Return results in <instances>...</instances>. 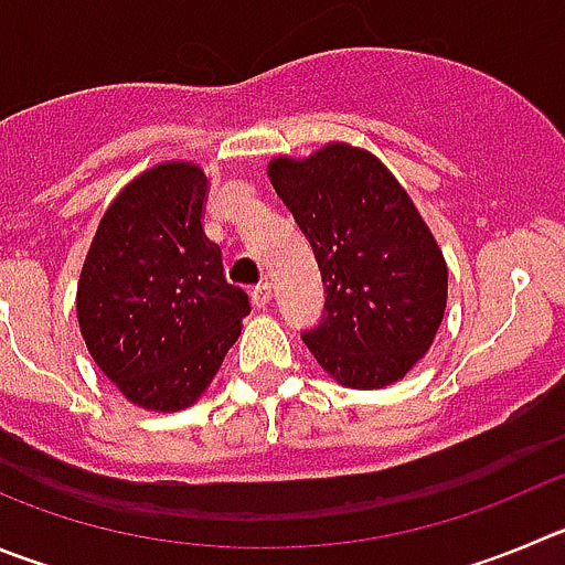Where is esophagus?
I'll list each match as a JSON object with an SVG mask.
<instances>
[{"mask_svg": "<svg viewBox=\"0 0 565 565\" xmlns=\"http://www.w3.org/2000/svg\"><path fill=\"white\" fill-rule=\"evenodd\" d=\"M250 298H253V303H256L258 309H265L267 303H270V300H273V287L267 281L258 284V287H253Z\"/></svg>", "mask_w": 565, "mask_h": 565, "instance_id": "obj_1", "label": "esophagus"}]
</instances>
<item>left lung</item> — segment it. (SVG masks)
<instances>
[{"label": "left lung", "mask_w": 565, "mask_h": 565, "mask_svg": "<svg viewBox=\"0 0 565 565\" xmlns=\"http://www.w3.org/2000/svg\"><path fill=\"white\" fill-rule=\"evenodd\" d=\"M278 198L312 245L323 318L303 342L342 387L398 382L429 351L449 270L424 217L373 152L331 141L309 158H273Z\"/></svg>", "instance_id": "obj_1"}]
</instances>
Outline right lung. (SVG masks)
Listing matches in <instances>:
<instances>
[{"mask_svg":"<svg viewBox=\"0 0 565 565\" xmlns=\"http://www.w3.org/2000/svg\"><path fill=\"white\" fill-rule=\"evenodd\" d=\"M205 189L192 161L134 178L99 220L77 284L88 354L130 404L152 413L192 407L250 315L203 231Z\"/></svg>","mask_w":565,"mask_h":565,"instance_id":"add662e5","label":"right lung"}]
</instances>
